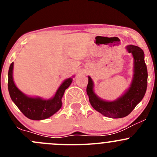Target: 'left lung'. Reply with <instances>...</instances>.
Returning <instances> with one entry per match:
<instances>
[{"label": "left lung", "mask_w": 157, "mask_h": 157, "mask_svg": "<svg viewBox=\"0 0 157 157\" xmlns=\"http://www.w3.org/2000/svg\"><path fill=\"white\" fill-rule=\"evenodd\" d=\"M126 49L134 58V74L129 88L120 97L114 101L101 99L95 93L94 83L91 77H88L86 93L90 104L95 110L108 118H120L127 116L142 100L146 93L148 74L144 51L133 45L126 46Z\"/></svg>", "instance_id": "left-lung-1"}]
</instances>
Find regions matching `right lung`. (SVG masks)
<instances>
[{"label": "right lung", "mask_w": 157, "mask_h": 157, "mask_svg": "<svg viewBox=\"0 0 157 157\" xmlns=\"http://www.w3.org/2000/svg\"><path fill=\"white\" fill-rule=\"evenodd\" d=\"M13 62L11 63L8 71V90L11 99L22 112V113L32 120H43L48 118L56 113L62 105V99L64 91L69 87L73 81L72 77L66 79L58 89L55 96L48 99L41 97L28 96L20 91L15 85L13 77Z\"/></svg>", "instance_id": "1"}]
</instances>
